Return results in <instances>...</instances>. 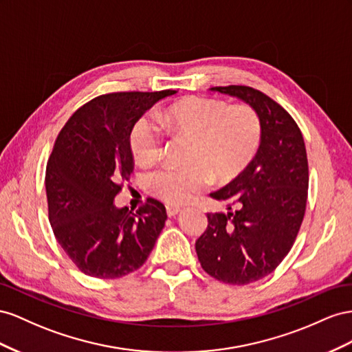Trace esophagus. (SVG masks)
I'll list each match as a JSON object with an SVG mask.
<instances>
[{
	"label": "esophagus",
	"mask_w": 352,
	"mask_h": 352,
	"mask_svg": "<svg viewBox=\"0 0 352 352\" xmlns=\"http://www.w3.org/2000/svg\"><path fill=\"white\" fill-rule=\"evenodd\" d=\"M165 209H166L168 217H175L177 214L182 212V208H179V206H174V205H166Z\"/></svg>",
	"instance_id": "1"
}]
</instances>
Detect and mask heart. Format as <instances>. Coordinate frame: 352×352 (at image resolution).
<instances>
[{"mask_svg": "<svg viewBox=\"0 0 352 352\" xmlns=\"http://www.w3.org/2000/svg\"><path fill=\"white\" fill-rule=\"evenodd\" d=\"M159 122L169 134L192 142L187 162L192 166H162L144 175L148 193L166 204H183L206 188L212 175L219 182L237 177L255 157L263 126L248 104L228 106L221 100L190 97L168 106ZM155 119L142 116L129 133V146L142 164L155 160L164 144V131Z\"/></svg>", "mask_w": 352, "mask_h": 352, "instance_id": "obj_1", "label": "heart"}]
</instances>
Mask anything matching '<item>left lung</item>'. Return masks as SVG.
I'll return each instance as SVG.
<instances>
[{
  "instance_id": "left-lung-1",
  "label": "left lung",
  "mask_w": 352,
  "mask_h": 352,
  "mask_svg": "<svg viewBox=\"0 0 352 352\" xmlns=\"http://www.w3.org/2000/svg\"><path fill=\"white\" fill-rule=\"evenodd\" d=\"M243 100L259 116L263 137L242 174L215 193L228 212H208V227L196 240L199 263L227 285L264 278L292 249L305 215L308 159L298 124L273 98L246 85L212 87Z\"/></svg>"
}]
</instances>
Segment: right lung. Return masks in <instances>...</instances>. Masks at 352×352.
<instances>
[{"label":"right lung","mask_w":352,"mask_h":352,"mask_svg":"<svg viewBox=\"0 0 352 352\" xmlns=\"http://www.w3.org/2000/svg\"><path fill=\"white\" fill-rule=\"evenodd\" d=\"M174 89L98 96L58 133L45 170L48 219L58 245L84 274L119 278L142 267L165 226L157 199L133 214L113 205L134 170L129 133L138 118Z\"/></svg>","instance_id":"1"}]
</instances>
